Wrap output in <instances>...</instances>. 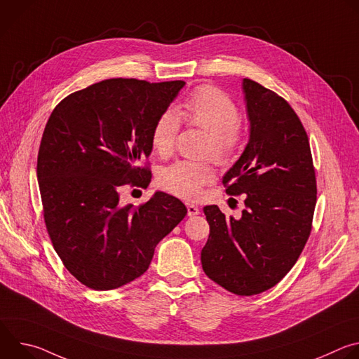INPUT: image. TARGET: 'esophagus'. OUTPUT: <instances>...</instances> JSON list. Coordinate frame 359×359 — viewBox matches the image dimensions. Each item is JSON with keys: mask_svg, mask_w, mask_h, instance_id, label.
Masks as SVG:
<instances>
[{"mask_svg": "<svg viewBox=\"0 0 359 359\" xmlns=\"http://www.w3.org/2000/svg\"><path fill=\"white\" fill-rule=\"evenodd\" d=\"M186 206H187V215L191 217V216H197L198 213H200V210H198V208L197 206H194V204H191V203H186Z\"/></svg>", "mask_w": 359, "mask_h": 359, "instance_id": "esophagus-1", "label": "esophagus"}]
</instances>
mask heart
I'll return each instance as SVG.
<instances>
[{
  "instance_id": "1",
  "label": "heart",
  "mask_w": 359,
  "mask_h": 359,
  "mask_svg": "<svg viewBox=\"0 0 359 359\" xmlns=\"http://www.w3.org/2000/svg\"><path fill=\"white\" fill-rule=\"evenodd\" d=\"M180 118L209 133L208 151L219 163L230 161L241 146L243 129L238 123V109L234 102L217 88L200 86L184 102L179 114L168 109L153 125L150 142L159 156L172 155L180 130ZM215 177V169L208 162L177 161L163 168L158 179L168 191L184 198H196Z\"/></svg>"
}]
</instances>
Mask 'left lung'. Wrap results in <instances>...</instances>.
<instances>
[{
	"label": "left lung",
	"instance_id": "8db88e82",
	"mask_svg": "<svg viewBox=\"0 0 359 359\" xmlns=\"http://www.w3.org/2000/svg\"><path fill=\"white\" fill-rule=\"evenodd\" d=\"M243 92L250 139L223 184L227 194H245V209L237 220L216 204L203 209L210 234L201 267L227 291L254 295L298 260L311 233L317 182L309 136L288 102L247 78Z\"/></svg>",
	"mask_w": 359,
	"mask_h": 359
}]
</instances>
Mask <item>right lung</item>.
<instances>
[{
  "label": "right lung",
  "instance_id": "1",
  "mask_svg": "<svg viewBox=\"0 0 359 359\" xmlns=\"http://www.w3.org/2000/svg\"><path fill=\"white\" fill-rule=\"evenodd\" d=\"M184 83L105 79L68 95L46 122L36 163L45 226L65 269L92 290L140 277L187 215L163 191L139 208L119 203L122 186L150 183L139 163L151 151L153 125Z\"/></svg>",
  "mask_w": 359,
  "mask_h": 359
}]
</instances>
